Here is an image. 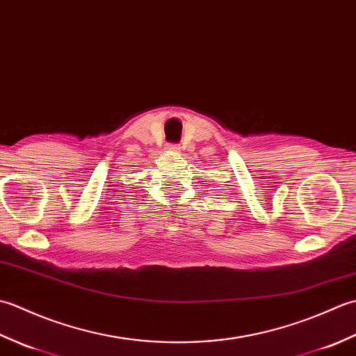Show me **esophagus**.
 I'll return each mask as SVG.
<instances>
[{
	"label": "esophagus",
	"instance_id": "34e87169",
	"mask_svg": "<svg viewBox=\"0 0 356 356\" xmlns=\"http://www.w3.org/2000/svg\"><path fill=\"white\" fill-rule=\"evenodd\" d=\"M168 149H170V153H179L180 151V148L177 145H170Z\"/></svg>",
	"mask_w": 356,
	"mask_h": 356
}]
</instances>
